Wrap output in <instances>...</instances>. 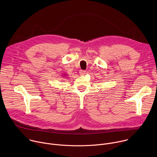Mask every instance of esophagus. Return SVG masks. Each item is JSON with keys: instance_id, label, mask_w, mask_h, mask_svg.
I'll return each mask as SVG.
<instances>
[{"instance_id": "1", "label": "esophagus", "mask_w": 157, "mask_h": 157, "mask_svg": "<svg viewBox=\"0 0 157 157\" xmlns=\"http://www.w3.org/2000/svg\"><path fill=\"white\" fill-rule=\"evenodd\" d=\"M86 71H84V70H81L80 71H79V75H81V76H82V75H84L85 73H86Z\"/></svg>"}]
</instances>
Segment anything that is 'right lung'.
I'll list each match as a JSON object with an SVG mask.
<instances>
[{"instance_id":"1","label":"right lung","mask_w":157,"mask_h":157,"mask_svg":"<svg viewBox=\"0 0 157 157\" xmlns=\"http://www.w3.org/2000/svg\"><path fill=\"white\" fill-rule=\"evenodd\" d=\"M66 74H64V76H66Z\"/></svg>"}]
</instances>
